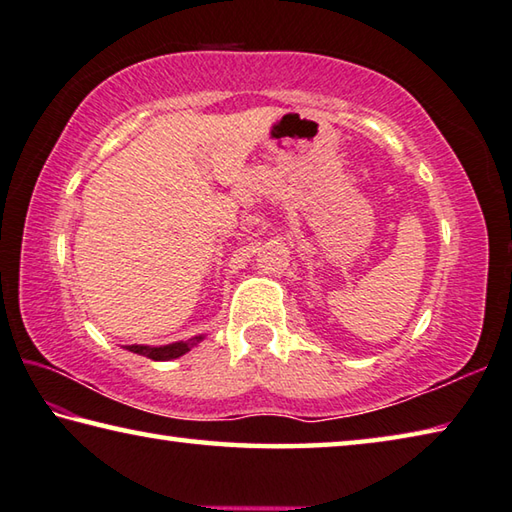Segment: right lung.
<instances>
[{
	"instance_id": "1",
	"label": "right lung",
	"mask_w": 512,
	"mask_h": 512,
	"mask_svg": "<svg viewBox=\"0 0 512 512\" xmlns=\"http://www.w3.org/2000/svg\"><path fill=\"white\" fill-rule=\"evenodd\" d=\"M202 335L186 339V342H175V344H168V346H139V344H132V346H125L128 351L143 355V357H150V360L155 362H168V360H175V357H182L184 353L191 351L195 344L202 342Z\"/></svg>"
}]
</instances>
